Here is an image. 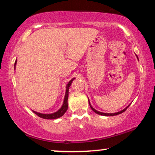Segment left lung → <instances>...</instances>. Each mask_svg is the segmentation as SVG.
<instances>
[{"label": "left lung", "instance_id": "left-lung-1", "mask_svg": "<svg viewBox=\"0 0 155 155\" xmlns=\"http://www.w3.org/2000/svg\"><path fill=\"white\" fill-rule=\"evenodd\" d=\"M136 57H137V58H138V56H137V55H136ZM89 104H90V108H92V111H93L94 112H95V113L97 114H99V115H102V116H107V117H109V116H116V115L120 114L123 113L124 111H125V110L127 109V108H128L129 106H130V105H128V106H127V107H126V108H124V109H122V111H118V112H116V113H104V112H101V111H97V110H95V108H94L93 107H92V105L90 104V101H89Z\"/></svg>", "mask_w": 155, "mask_h": 155}]
</instances>
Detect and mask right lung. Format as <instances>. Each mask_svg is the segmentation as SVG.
<instances>
[{"label": "right lung", "instance_id": "obj_1", "mask_svg": "<svg viewBox=\"0 0 155 155\" xmlns=\"http://www.w3.org/2000/svg\"><path fill=\"white\" fill-rule=\"evenodd\" d=\"M16 65H17V60H16L15 63V71L16 69ZM74 79H75V78H74V79H72L71 81H69V82L66 84V87H65V97H64L63 104L62 105L61 108H59L58 111L51 114H42V113H39V112L33 111V110H32V111H33L34 114H35L37 116L41 117V118L45 119V120H55V119L60 118V117L63 116V114L66 112V111L68 110V90H69V87H70L72 81H74Z\"/></svg>", "mask_w": 155, "mask_h": 155}]
</instances>
